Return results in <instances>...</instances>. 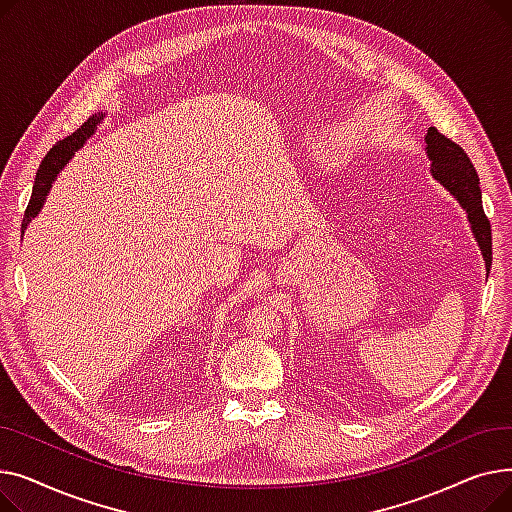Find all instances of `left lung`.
Instances as JSON below:
<instances>
[{"label":"left lung","mask_w":512,"mask_h":512,"mask_svg":"<svg viewBox=\"0 0 512 512\" xmlns=\"http://www.w3.org/2000/svg\"><path fill=\"white\" fill-rule=\"evenodd\" d=\"M425 153H427L429 161H432V168H429V172H432L434 180H438L465 209L473 238L481 251L483 263H486V272L490 274L492 230H490V222L486 218V213H483L479 176L471 164V159L459 145L446 139L444 134L438 132L434 126L427 128Z\"/></svg>","instance_id":"left-lung-1"}]
</instances>
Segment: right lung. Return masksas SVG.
Segmentation results:
<instances>
[{
  "label": "right lung",
  "instance_id": "obj_1",
  "mask_svg": "<svg viewBox=\"0 0 512 512\" xmlns=\"http://www.w3.org/2000/svg\"><path fill=\"white\" fill-rule=\"evenodd\" d=\"M105 118V112H97L93 114L83 126H80L76 132H72L70 137L62 139L58 145H53L49 149V153L43 157L41 166L37 170V178H35V184H33V195H31V201H29V207H26L24 211V220H22V234L26 230V226H29L39 211L43 209L45 205V199L51 191L53 182H56L58 174L64 170V166L68 164V161L74 157V153L83 147L87 143V139L91 137V134H95L99 122Z\"/></svg>",
  "mask_w": 512,
  "mask_h": 512
}]
</instances>
